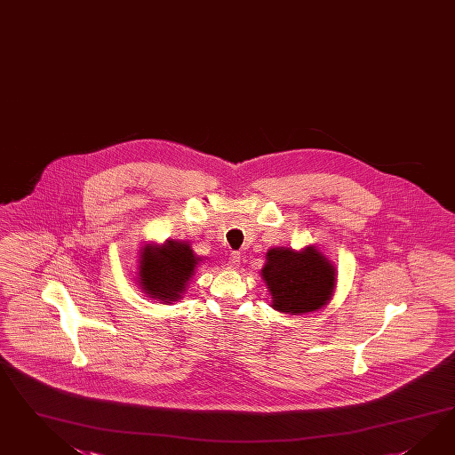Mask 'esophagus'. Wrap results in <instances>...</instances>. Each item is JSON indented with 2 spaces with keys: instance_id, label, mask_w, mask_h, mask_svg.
<instances>
[{
  "instance_id": "1",
  "label": "esophagus",
  "mask_w": 455,
  "mask_h": 455,
  "mask_svg": "<svg viewBox=\"0 0 455 455\" xmlns=\"http://www.w3.org/2000/svg\"><path fill=\"white\" fill-rule=\"evenodd\" d=\"M240 261H242V255H240L238 251H234V253L230 255V261H228V263H230L232 268H238V267H240Z\"/></svg>"
}]
</instances>
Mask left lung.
Segmentation results:
<instances>
[{
  "instance_id": "left-lung-1",
  "label": "left lung",
  "mask_w": 455,
  "mask_h": 455,
  "mask_svg": "<svg viewBox=\"0 0 455 455\" xmlns=\"http://www.w3.org/2000/svg\"><path fill=\"white\" fill-rule=\"evenodd\" d=\"M271 295V307L282 313L318 311L331 299L336 271L315 246L301 251L271 248L261 270Z\"/></svg>"
}]
</instances>
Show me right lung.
<instances>
[{
    "label": "right lung",
    "mask_w": 455,
    "mask_h": 455,
    "mask_svg": "<svg viewBox=\"0 0 455 455\" xmlns=\"http://www.w3.org/2000/svg\"><path fill=\"white\" fill-rule=\"evenodd\" d=\"M139 261V284L144 293L172 303L184 293L200 259L188 243L167 240L162 245L144 246Z\"/></svg>",
    "instance_id": "1"
}]
</instances>
